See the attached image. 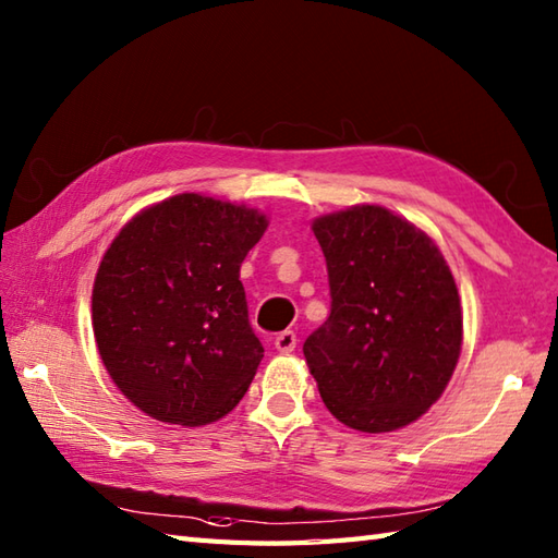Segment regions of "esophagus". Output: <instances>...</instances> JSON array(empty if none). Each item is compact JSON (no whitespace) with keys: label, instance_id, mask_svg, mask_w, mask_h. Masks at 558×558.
<instances>
[{"label":"esophagus","instance_id":"obj_1","mask_svg":"<svg viewBox=\"0 0 558 558\" xmlns=\"http://www.w3.org/2000/svg\"><path fill=\"white\" fill-rule=\"evenodd\" d=\"M294 348H298V333H294V330H282V333H278L276 338L278 352H292Z\"/></svg>","mask_w":558,"mask_h":558}]
</instances>
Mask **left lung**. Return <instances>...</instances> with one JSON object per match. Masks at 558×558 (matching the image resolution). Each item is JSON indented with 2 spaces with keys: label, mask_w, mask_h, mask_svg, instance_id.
<instances>
[{
  "label": "left lung",
  "mask_w": 558,
  "mask_h": 558,
  "mask_svg": "<svg viewBox=\"0 0 558 558\" xmlns=\"http://www.w3.org/2000/svg\"><path fill=\"white\" fill-rule=\"evenodd\" d=\"M330 316L304 342L326 408L357 432L420 420L460 357L462 312L446 258L429 234L381 206L316 218Z\"/></svg>",
  "instance_id": "8db88e82"
}]
</instances>
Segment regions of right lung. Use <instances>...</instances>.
<instances>
[{
	"instance_id": "1",
	"label": "right lung",
	"mask_w": 558,
	"mask_h": 558,
	"mask_svg": "<svg viewBox=\"0 0 558 558\" xmlns=\"http://www.w3.org/2000/svg\"><path fill=\"white\" fill-rule=\"evenodd\" d=\"M266 228L256 208L177 194L141 210L105 252L93 333L112 381L148 417L201 426L246 393L264 345L240 268Z\"/></svg>"
}]
</instances>
